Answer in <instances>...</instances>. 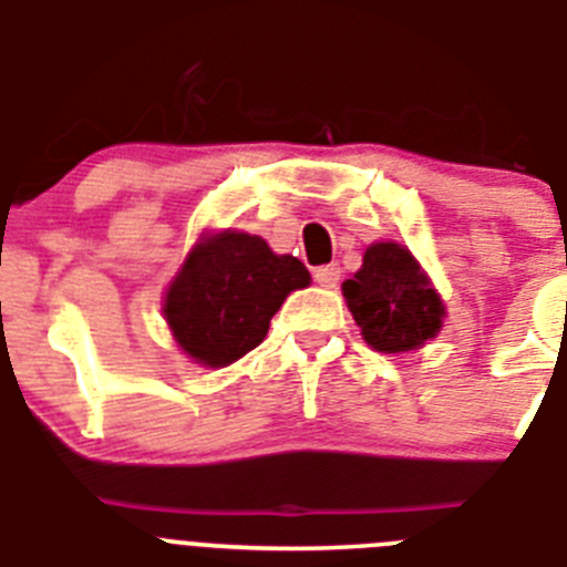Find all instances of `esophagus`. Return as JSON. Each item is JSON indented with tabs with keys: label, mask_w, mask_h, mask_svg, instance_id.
Instances as JSON below:
<instances>
[{
	"label": "esophagus",
	"mask_w": 567,
	"mask_h": 567,
	"mask_svg": "<svg viewBox=\"0 0 567 567\" xmlns=\"http://www.w3.org/2000/svg\"><path fill=\"white\" fill-rule=\"evenodd\" d=\"M339 277H342V268H339V265H322V268L313 270V279H317L322 288H337Z\"/></svg>",
	"instance_id": "obj_1"
}]
</instances>
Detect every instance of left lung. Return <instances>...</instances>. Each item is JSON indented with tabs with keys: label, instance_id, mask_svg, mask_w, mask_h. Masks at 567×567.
Segmentation results:
<instances>
[{
	"label": "left lung",
	"instance_id": "1",
	"mask_svg": "<svg viewBox=\"0 0 567 567\" xmlns=\"http://www.w3.org/2000/svg\"><path fill=\"white\" fill-rule=\"evenodd\" d=\"M342 297L362 339L379 353L420 351L445 322L431 277L400 243L368 245L362 268L342 282Z\"/></svg>",
	"mask_w": 567,
	"mask_h": 567
}]
</instances>
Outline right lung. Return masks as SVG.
I'll list each match as a JSON object with an SVG mask.
<instances>
[{
	"instance_id": "add662e5",
	"label": "right lung",
	"mask_w": 567,
	"mask_h": 567,
	"mask_svg": "<svg viewBox=\"0 0 567 567\" xmlns=\"http://www.w3.org/2000/svg\"><path fill=\"white\" fill-rule=\"evenodd\" d=\"M311 285L297 256L274 254L262 236L202 230L162 299L174 342L202 368H228L268 337L285 299Z\"/></svg>"
}]
</instances>
